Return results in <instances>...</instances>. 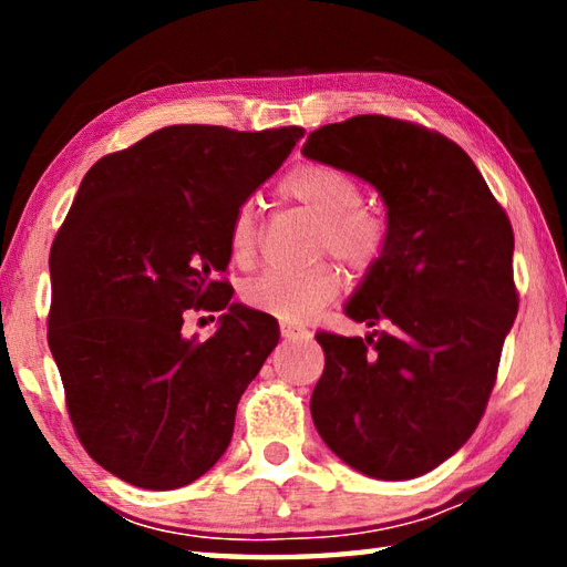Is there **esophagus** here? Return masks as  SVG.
Returning a JSON list of instances; mask_svg holds the SVG:
<instances>
[{
	"instance_id": "1",
	"label": "esophagus",
	"mask_w": 567,
	"mask_h": 567,
	"mask_svg": "<svg viewBox=\"0 0 567 567\" xmlns=\"http://www.w3.org/2000/svg\"><path fill=\"white\" fill-rule=\"evenodd\" d=\"M280 330H282L285 340H310V332L300 328V324H295V322H282Z\"/></svg>"
}]
</instances>
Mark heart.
Wrapping results in <instances>:
<instances>
[{"mask_svg": "<svg viewBox=\"0 0 567 567\" xmlns=\"http://www.w3.org/2000/svg\"><path fill=\"white\" fill-rule=\"evenodd\" d=\"M280 192L292 203L320 217L318 245L352 270H368L385 247V223L372 209L362 207V187L348 172L320 162H307L287 172ZM257 245V207H237L229 225V249L245 265ZM340 292V275L328 262L302 270H270L243 287L245 302L282 320H305L332 302Z\"/></svg>", "mask_w": 567, "mask_h": 567, "instance_id": "1", "label": "heart"}]
</instances>
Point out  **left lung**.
I'll list each match as a JSON object with an SVG mask.
<instances>
[{
    "mask_svg": "<svg viewBox=\"0 0 567 567\" xmlns=\"http://www.w3.org/2000/svg\"><path fill=\"white\" fill-rule=\"evenodd\" d=\"M302 155L364 179L388 209L385 247L344 305L388 330L315 334V427L362 475H425L467 443L495 385L517 315L511 219L465 150L420 124L360 114L315 130Z\"/></svg>",
    "mask_w": 567,
    "mask_h": 567,
    "instance_id": "obj_1",
    "label": "left lung"
}]
</instances>
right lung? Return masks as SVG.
Instances as JSON below:
<instances>
[{
  "instance_id": "1",
  "label": "right lung",
  "mask_w": 567,
  "mask_h": 567,
  "mask_svg": "<svg viewBox=\"0 0 567 567\" xmlns=\"http://www.w3.org/2000/svg\"><path fill=\"white\" fill-rule=\"evenodd\" d=\"M300 137L172 124L84 175L50 252L47 340L76 437L124 483L175 491L225 455L237 402L280 340L272 315L217 280L229 225ZM192 306L224 312L213 339L181 334Z\"/></svg>"
}]
</instances>
